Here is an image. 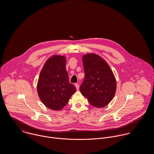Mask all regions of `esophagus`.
Returning <instances> with one entry per match:
<instances>
[{
    "mask_svg": "<svg viewBox=\"0 0 154 154\" xmlns=\"http://www.w3.org/2000/svg\"><path fill=\"white\" fill-rule=\"evenodd\" d=\"M75 87H76V90H79V85H78V84H76L75 85Z\"/></svg>",
    "mask_w": 154,
    "mask_h": 154,
    "instance_id": "34e87169",
    "label": "esophagus"
}]
</instances>
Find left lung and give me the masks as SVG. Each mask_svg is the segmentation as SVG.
I'll return each instance as SVG.
<instances>
[{
  "instance_id": "1",
  "label": "left lung",
  "mask_w": 154,
  "mask_h": 154,
  "mask_svg": "<svg viewBox=\"0 0 154 154\" xmlns=\"http://www.w3.org/2000/svg\"><path fill=\"white\" fill-rule=\"evenodd\" d=\"M82 62L85 78L80 91L92 106L103 108L110 103L116 94L114 75L106 61L97 54L83 55Z\"/></svg>"
}]
</instances>
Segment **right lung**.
<instances>
[{
  "instance_id": "right-lung-1",
  "label": "right lung",
  "mask_w": 154,
  "mask_h": 154,
  "mask_svg": "<svg viewBox=\"0 0 154 154\" xmlns=\"http://www.w3.org/2000/svg\"><path fill=\"white\" fill-rule=\"evenodd\" d=\"M66 57L53 55L45 62L38 78L37 90L44 106L51 110L64 108L76 88L69 83L66 70Z\"/></svg>"
}]
</instances>
